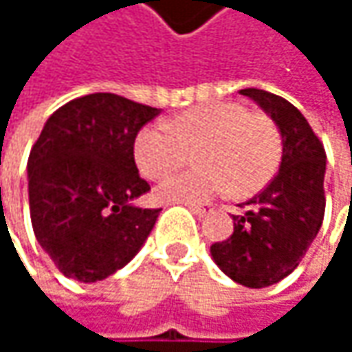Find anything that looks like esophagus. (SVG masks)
I'll list each match as a JSON object with an SVG mask.
<instances>
[{"mask_svg": "<svg viewBox=\"0 0 352 352\" xmlns=\"http://www.w3.org/2000/svg\"><path fill=\"white\" fill-rule=\"evenodd\" d=\"M185 206H187L195 216H199V218L206 216L208 212H212V206H210V204H185Z\"/></svg>", "mask_w": 352, "mask_h": 352, "instance_id": "34e87169", "label": "esophagus"}]
</instances>
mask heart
I'll list each match as a JSON object with an SVG mask.
<instances>
[{"label": "heart", "mask_w": 352, "mask_h": 352, "mask_svg": "<svg viewBox=\"0 0 352 352\" xmlns=\"http://www.w3.org/2000/svg\"><path fill=\"white\" fill-rule=\"evenodd\" d=\"M195 159L199 165L157 187V197L199 204L218 193L239 197L261 191L281 161V134L275 122L241 104L218 102L179 113L167 126H144L134 140L140 173L163 179Z\"/></svg>", "instance_id": "b5f03b06"}]
</instances>
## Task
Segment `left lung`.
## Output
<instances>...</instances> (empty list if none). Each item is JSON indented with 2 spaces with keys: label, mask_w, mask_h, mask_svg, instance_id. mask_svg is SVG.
<instances>
[{
  "label": "left lung",
  "mask_w": 352,
  "mask_h": 352,
  "mask_svg": "<svg viewBox=\"0 0 352 352\" xmlns=\"http://www.w3.org/2000/svg\"><path fill=\"white\" fill-rule=\"evenodd\" d=\"M279 128V173L252 199L243 216H232L230 239L210 246L214 263L245 287H267L287 277L314 243L324 220L326 153L308 120L287 100L241 89Z\"/></svg>",
  "instance_id": "left-lung-1"
}]
</instances>
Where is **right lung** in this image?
Wrapping results in <instances>:
<instances>
[{"instance_id": "1", "label": "right lung", "mask_w": 352, "mask_h": 352, "mask_svg": "<svg viewBox=\"0 0 352 352\" xmlns=\"http://www.w3.org/2000/svg\"><path fill=\"white\" fill-rule=\"evenodd\" d=\"M159 113L116 94H89L46 120L28 157L30 218L65 277L102 281L148 239L161 210L136 206L151 185L138 175L134 140Z\"/></svg>"}]
</instances>
